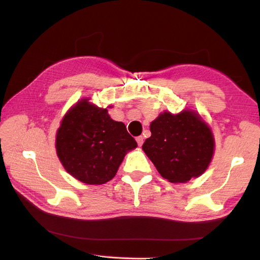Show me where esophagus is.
Returning <instances> with one entry per match:
<instances>
[{
  "label": "esophagus",
  "mask_w": 260,
  "mask_h": 260,
  "mask_svg": "<svg viewBox=\"0 0 260 260\" xmlns=\"http://www.w3.org/2000/svg\"><path fill=\"white\" fill-rule=\"evenodd\" d=\"M136 142H137V144H139V146H142V144H143V142H144V137L143 136L136 137Z\"/></svg>",
  "instance_id": "esophagus-1"
}]
</instances>
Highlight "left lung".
Returning a JSON list of instances; mask_svg holds the SVG:
<instances>
[{"mask_svg":"<svg viewBox=\"0 0 260 260\" xmlns=\"http://www.w3.org/2000/svg\"><path fill=\"white\" fill-rule=\"evenodd\" d=\"M142 149L170 182H187L204 172L214 152L212 132L194 111L161 114Z\"/></svg>","mask_w":260,"mask_h":260,"instance_id":"8db88e82","label":"left lung"}]
</instances>
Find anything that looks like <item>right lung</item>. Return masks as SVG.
<instances>
[{
    "mask_svg": "<svg viewBox=\"0 0 260 260\" xmlns=\"http://www.w3.org/2000/svg\"><path fill=\"white\" fill-rule=\"evenodd\" d=\"M137 146L124 123L108 110L81 100L62 120L56 151L65 170L88 185H103L115 177L127 151Z\"/></svg>",
    "mask_w": 260,
    "mask_h": 260,
    "instance_id": "right-lung-1",
    "label": "right lung"
}]
</instances>
